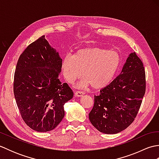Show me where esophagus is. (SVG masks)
Returning a JSON list of instances; mask_svg holds the SVG:
<instances>
[{
	"instance_id": "1",
	"label": "esophagus",
	"mask_w": 159,
	"mask_h": 159,
	"mask_svg": "<svg viewBox=\"0 0 159 159\" xmlns=\"http://www.w3.org/2000/svg\"><path fill=\"white\" fill-rule=\"evenodd\" d=\"M84 94H85V92H82V91H76V92H75V96H78V97L82 96L84 95Z\"/></svg>"
}]
</instances>
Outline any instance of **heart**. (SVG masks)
I'll use <instances>...</instances> for the list:
<instances>
[{
    "instance_id": "heart-1",
    "label": "heart",
    "mask_w": 159,
    "mask_h": 159,
    "mask_svg": "<svg viewBox=\"0 0 159 159\" xmlns=\"http://www.w3.org/2000/svg\"><path fill=\"white\" fill-rule=\"evenodd\" d=\"M120 57L116 51L98 48L78 50L72 57L66 56L61 63L62 72L67 81L73 84L82 76L79 87L92 85L102 89L112 81L120 65Z\"/></svg>"
}]
</instances>
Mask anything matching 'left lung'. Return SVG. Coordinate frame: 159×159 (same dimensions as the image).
Instances as JSON below:
<instances>
[{"mask_svg":"<svg viewBox=\"0 0 159 159\" xmlns=\"http://www.w3.org/2000/svg\"><path fill=\"white\" fill-rule=\"evenodd\" d=\"M146 72L135 52H132L121 73L94 96L89 119L98 130L116 134L133 122L146 92Z\"/></svg>","mask_w":159,"mask_h":159,"instance_id":"8db88e82","label":"left lung"}]
</instances>
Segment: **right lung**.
I'll return each instance as SVG.
<instances>
[{
  "instance_id": "right-lung-1",
  "label": "right lung",
  "mask_w": 159,
  "mask_h": 159,
  "mask_svg": "<svg viewBox=\"0 0 159 159\" xmlns=\"http://www.w3.org/2000/svg\"><path fill=\"white\" fill-rule=\"evenodd\" d=\"M62 59L45 36L29 44L20 55L13 81V93L24 121L31 129L48 132L65 115L64 104L74 93L59 75Z\"/></svg>"
}]
</instances>
